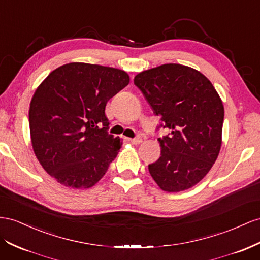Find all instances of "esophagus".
<instances>
[{
    "label": "esophagus",
    "instance_id": "obj_1",
    "mask_svg": "<svg viewBox=\"0 0 260 260\" xmlns=\"http://www.w3.org/2000/svg\"><path fill=\"white\" fill-rule=\"evenodd\" d=\"M129 141L132 144H140L142 142V138L141 137H137V138H133V139H129Z\"/></svg>",
    "mask_w": 260,
    "mask_h": 260
}]
</instances>
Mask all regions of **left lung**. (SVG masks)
<instances>
[{
    "instance_id": "8db88e82",
    "label": "left lung",
    "mask_w": 260,
    "mask_h": 260,
    "mask_svg": "<svg viewBox=\"0 0 260 260\" xmlns=\"http://www.w3.org/2000/svg\"><path fill=\"white\" fill-rule=\"evenodd\" d=\"M136 86L159 117L160 157L149 172L160 189L191 188L211 170L222 143L224 107L212 83L199 71L170 63L136 75Z\"/></svg>"
}]
</instances>
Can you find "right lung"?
<instances>
[{
  "label": "right lung",
  "mask_w": 260,
  "mask_h": 260,
  "mask_svg": "<svg viewBox=\"0 0 260 260\" xmlns=\"http://www.w3.org/2000/svg\"><path fill=\"white\" fill-rule=\"evenodd\" d=\"M121 70L73 62L55 69L35 92L29 128L35 154L60 184L90 188L121 147L105 115L111 97L129 84Z\"/></svg>",
  "instance_id": "obj_1"
}]
</instances>
